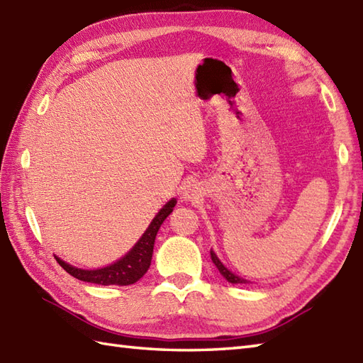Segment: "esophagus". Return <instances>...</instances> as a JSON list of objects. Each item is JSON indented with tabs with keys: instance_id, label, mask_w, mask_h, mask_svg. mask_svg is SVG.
Returning a JSON list of instances; mask_svg holds the SVG:
<instances>
[{
	"instance_id": "obj_1",
	"label": "esophagus",
	"mask_w": 363,
	"mask_h": 363,
	"mask_svg": "<svg viewBox=\"0 0 363 363\" xmlns=\"http://www.w3.org/2000/svg\"><path fill=\"white\" fill-rule=\"evenodd\" d=\"M185 196H187V195H185Z\"/></svg>"
}]
</instances>
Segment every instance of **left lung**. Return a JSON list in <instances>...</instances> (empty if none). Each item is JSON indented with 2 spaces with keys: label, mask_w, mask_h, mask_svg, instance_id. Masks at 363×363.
Returning <instances> with one entry per match:
<instances>
[{
  "label": "left lung",
  "mask_w": 363,
  "mask_h": 363,
  "mask_svg": "<svg viewBox=\"0 0 363 363\" xmlns=\"http://www.w3.org/2000/svg\"><path fill=\"white\" fill-rule=\"evenodd\" d=\"M210 257H212V261H213V264L218 267V271H220V274L225 278L227 281L229 283H233V284H242V283H247L246 280H244V278H240V277H237L235 274H232L229 269L227 267H224L223 266V263L220 259H218V257L213 254V250H210Z\"/></svg>",
  "instance_id": "8db88e82"
}]
</instances>
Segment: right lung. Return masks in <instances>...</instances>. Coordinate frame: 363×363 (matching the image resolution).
<instances>
[{
	"instance_id": "obj_1",
	"label": "right lung",
	"mask_w": 363,
	"mask_h": 363,
	"mask_svg": "<svg viewBox=\"0 0 363 363\" xmlns=\"http://www.w3.org/2000/svg\"><path fill=\"white\" fill-rule=\"evenodd\" d=\"M174 206H176L174 198L172 201H168L164 206V208H161V212L155 216V220L151 221L145 233H143L142 238L136 242V246H134L123 258L116 261V263L111 266L96 269V271H85V269L74 267L55 257L57 263L60 264L67 274L82 281L102 284V286L134 284L148 271L151 257H153L155 240H156L159 227H161V224L165 221V218L173 212Z\"/></svg>"
}]
</instances>
